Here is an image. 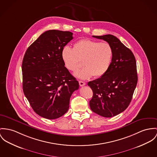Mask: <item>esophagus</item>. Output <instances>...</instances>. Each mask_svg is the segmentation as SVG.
Returning <instances> with one entry per match:
<instances>
[{"mask_svg": "<svg viewBox=\"0 0 157 157\" xmlns=\"http://www.w3.org/2000/svg\"><path fill=\"white\" fill-rule=\"evenodd\" d=\"M79 85L81 86H84L86 84V83L85 82H83V81H79Z\"/></svg>", "mask_w": 157, "mask_h": 157, "instance_id": "obj_1", "label": "esophagus"}]
</instances>
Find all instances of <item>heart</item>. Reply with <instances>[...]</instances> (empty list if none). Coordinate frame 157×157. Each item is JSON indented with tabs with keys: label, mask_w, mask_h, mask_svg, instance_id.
<instances>
[{
	"label": "heart",
	"mask_w": 157,
	"mask_h": 157,
	"mask_svg": "<svg viewBox=\"0 0 157 157\" xmlns=\"http://www.w3.org/2000/svg\"><path fill=\"white\" fill-rule=\"evenodd\" d=\"M113 56L111 46L107 42L90 39H81L74 44L73 49L65 47L62 49L61 57L66 67L73 72L84 65V69L75 75L81 79H89L104 75L110 66Z\"/></svg>",
	"instance_id": "heart-1"
}]
</instances>
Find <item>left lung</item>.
Instances as JSON below:
<instances>
[{
    "label": "left lung",
    "mask_w": 157,
    "mask_h": 157,
    "mask_svg": "<svg viewBox=\"0 0 157 157\" xmlns=\"http://www.w3.org/2000/svg\"><path fill=\"white\" fill-rule=\"evenodd\" d=\"M106 41L113 56L108 71L88 85L93 92L90 101L94 113L110 118L124 111L130 105L137 83L136 61L132 51L112 35L93 36Z\"/></svg>",
    "instance_id": "obj_1"
}]
</instances>
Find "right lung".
Instances as JSON below:
<instances>
[{
	"label": "right lung",
	"mask_w": 157,
	"mask_h": 157,
	"mask_svg": "<svg viewBox=\"0 0 157 157\" xmlns=\"http://www.w3.org/2000/svg\"><path fill=\"white\" fill-rule=\"evenodd\" d=\"M68 31L50 30L27 48L22 63L23 89L39 116L54 120L66 113L79 82L64 66L63 48L73 38Z\"/></svg>",
	"instance_id": "right-lung-1"
}]
</instances>
